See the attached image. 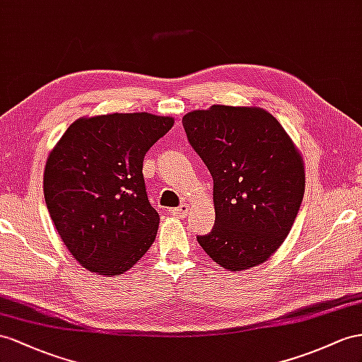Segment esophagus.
<instances>
[{"instance_id":"esophagus-1","label":"esophagus","mask_w":362,"mask_h":362,"mask_svg":"<svg viewBox=\"0 0 362 362\" xmlns=\"http://www.w3.org/2000/svg\"><path fill=\"white\" fill-rule=\"evenodd\" d=\"M170 211H171V214L174 217H179V218H185V217L188 216V206L187 205H182L179 208H173Z\"/></svg>"}]
</instances>
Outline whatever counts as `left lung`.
Segmentation results:
<instances>
[{"instance_id":"left-lung-1","label":"left lung","mask_w":362,"mask_h":362,"mask_svg":"<svg viewBox=\"0 0 362 362\" xmlns=\"http://www.w3.org/2000/svg\"><path fill=\"white\" fill-rule=\"evenodd\" d=\"M214 180L216 225L197 237L230 272L264 263L293 225L303 200V157L281 124L260 107L212 105L182 119Z\"/></svg>"}]
</instances>
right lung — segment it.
Listing matches in <instances>:
<instances>
[{
    "instance_id": "1",
    "label": "right lung",
    "mask_w": 362,
    "mask_h": 362,
    "mask_svg": "<svg viewBox=\"0 0 362 362\" xmlns=\"http://www.w3.org/2000/svg\"><path fill=\"white\" fill-rule=\"evenodd\" d=\"M173 125L174 117L145 111L79 117L53 146L44 168L45 205L87 271L120 275L153 245L160 218L148 202L142 165Z\"/></svg>"
}]
</instances>
